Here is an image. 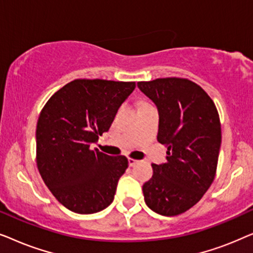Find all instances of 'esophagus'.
<instances>
[{"label":"esophagus","mask_w":253,"mask_h":253,"mask_svg":"<svg viewBox=\"0 0 253 253\" xmlns=\"http://www.w3.org/2000/svg\"><path fill=\"white\" fill-rule=\"evenodd\" d=\"M127 161H129V166H130V167H133V166L134 165H136L137 164V160H134V159H132V158H129V160H127Z\"/></svg>","instance_id":"obj_1"}]
</instances>
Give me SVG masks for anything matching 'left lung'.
<instances>
[{"instance_id":"8db88e82","label":"left lung","mask_w":253,"mask_h":253,"mask_svg":"<svg viewBox=\"0 0 253 253\" xmlns=\"http://www.w3.org/2000/svg\"><path fill=\"white\" fill-rule=\"evenodd\" d=\"M157 106L158 141L167 147L166 164L152 165L153 176L143 185L146 205L174 216L202 199L215 177L221 146L219 114L209 94L189 79L138 82Z\"/></svg>"}]
</instances>
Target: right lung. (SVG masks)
<instances>
[{
  "label": "right lung",
  "mask_w": 253,
  "mask_h": 253,
  "mask_svg": "<svg viewBox=\"0 0 253 253\" xmlns=\"http://www.w3.org/2000/svg\"><path fill=\"white\" fill-rule=\"evenodd\" d=\"M134 82L76 79L48 100L37 124V165L44 184L62 205L93 214L113 203L127 168L123 155L110 157L91 144L107 132Z\"/></svg>",
  "instance_id": "1"
}]
</instances>
